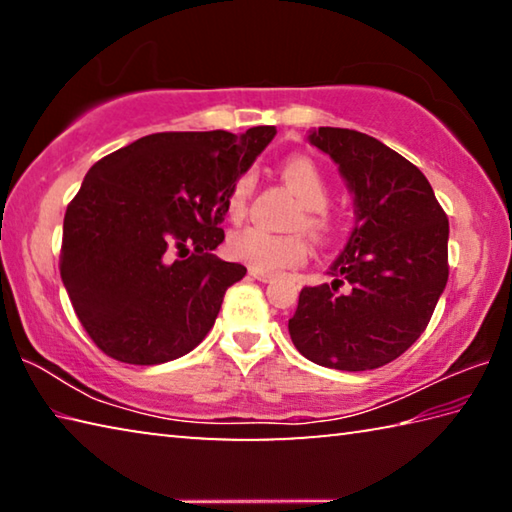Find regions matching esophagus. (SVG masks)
I'll use <instances>...</instances> for the list:
<instances>
[{
  "label": "esophagus",
  "instance_id": "34e87169",
  "mask_svg": "<svg viewBox=\"0 0 512 512\" xmlns=\"http://www.w3.org/2000/svg\"><path fill=\"white\" fill-rule=\"evenodd\" d=\"M250 277L259 282H271L273 275L271 273H264V271H257V268H250Z\"/></svg>",
  "mask_w": 512,
  "mask_h": 512
}]
</instances>
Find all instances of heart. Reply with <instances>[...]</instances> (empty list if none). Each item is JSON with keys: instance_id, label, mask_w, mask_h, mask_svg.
<instances>
[{"instance_id": "b5f03b06", "label": "heart", "mask_w": 512, "mask_h": 512, "mask_svg": "<svg viewBox=\"0 0 512 512\" xmlns=\"http://www.w3.org/2000/svg\"><path fill=\"white\" fill-rule=\"evenodd\" d=\"M282 178L291 185L293 192L302 201L300 223L311 232V235L323 237L332 230V214L327 210L329 203V183L323 171L316 167L305 155H291L282 162L280 167ZM255 189L253 173H241L232 183L228 194V216L232 221H241L248 212V201ZM230 255L239 262L248 264L250 268L264 273H277L284 268L298 266L309 257V244L302 235H280L262 228V225H248L232 232L228 241Z\"/></svg>"}]
</instances>
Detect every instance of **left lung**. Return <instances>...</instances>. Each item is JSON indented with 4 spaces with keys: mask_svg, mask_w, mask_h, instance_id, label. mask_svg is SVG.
Instances as JSON below:
<instances>
[{
    "mask_svg": "<svg viewBox=\"0 0 512 512\" xmlns=\"http://www.w3.org/2000/svg\"><path fill=\"white\" fill-rule=\"evenodd\" d=\"M309 142L339 164L357 223L327 271L334 282L300 291L291 341L325 368L386 366L420 339L445 291L447 214L424 173L375 137L320 126Z\"/></svg>",
    "mask_w": 512,
    "mask_h": 512,
    "instance_id": "obj_1",
    "label": "left lung"
}]
</instances>
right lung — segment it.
<instances>
[{
	"label": "right lung",
	"mask_w": 512,
	"mask_h": 512,
	"mask_svg": "<svg viewBox=\"0 0 512 512\" xmlns=\"http://www.w3.org/2000/svg\"><path fill=\"white\" fill-rule=\"evenodd\" d=\"M275 126L155 133L106 155L67 205L60 277L85 332L121 363L192 352L246 266L212 250L235 180Z\"/></svg>",
	"instance_id": "right-lung-1"
}]
</instances>
